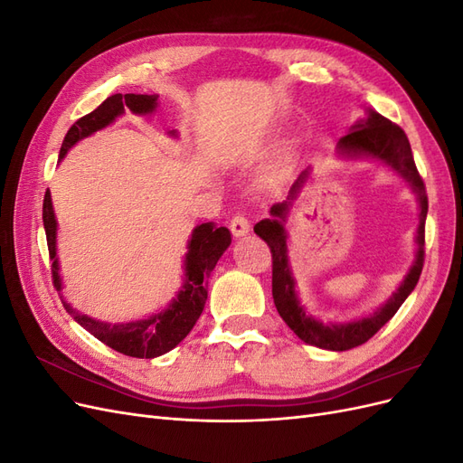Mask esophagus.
<instances>
[{
	"label": "esophagus",
	"mask_w": 463,
	"mask_h": 463,
	"mask_svg": "<svg viewBox=\"0 0 463 463\" xmlns=\"http://www.w3.org/2000/svg\"><path fill=\"white\" fill-rule=\"evenodd\" d=\"M249 220L245 218V216H233L232 218V222H230V230H232V233L235 235V237H243V235H247L249 233Z\"/></svg>",
	"instance_id": "esophagus-1"
}]
</instances>
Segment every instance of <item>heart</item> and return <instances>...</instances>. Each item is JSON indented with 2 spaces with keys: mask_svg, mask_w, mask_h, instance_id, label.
Wrapping results in <instances>:
<instances>
[{
  "mask_svg": "<svg viewBox=\"0 0 463 463\" xmlns=\"http://www.w3.org/2000/svg\"><path fill=\"white\" fill-rule=\"evenodd\" d=\"M274 181H276V179H274L272 175H269V177L264 179V185H274Z\"/></svg>",
  "mask_w": 463,
  "mask_h": 463,
  "instance_id": "1",
  "label": "heart"
}]
</instances>
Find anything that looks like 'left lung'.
I'll return each mask as SVG.
<instances>
[{
	"label": "left lung",
	"instance_id": "left-lung-1",
	"mask_svg": "<svg viewBox=\"0 0 463 463\" xmlns=\"http://www.w3.org/2000/svg\"><path fill=\"white\" fill-rule=\"evenodd\" d=\"M335 154L344 160H374L386 165L390 172L402 177L415 194L419 208V226L415 232V259L410 266L408 274L403 276L398 289L371 315L359 317L345 322H322L318 317L309 313L307 305H301L296 278L291 272V264L288 257V230L286 222L291 214L293 203L299 199V194L307 187L313 174L309 165L301 172L291 185L288 199L278 203L270 208V218L260 220L255 226V233L269 243L272 250V298L274 305L284 318L286 325L296 332L299 338L315 347L330 349V352H347V349L365 344L369 338L381 330L386 322L396 315L402 303L408 299L410 293L415 289L419 276L423 270L425 259V220H427V193L421 175H419L408 137L405 133L376 114L374 109H367L365 118L357 119L347 135L342 137L335 145Z\"/></svg>",
	"mask_w": 463,
	"mask_h": 463
}]
</instances>
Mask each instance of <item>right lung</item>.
<instances>
[{
  "label": "right lung",
  "mask_w": 463,
  "mask_h": 463,
  "mask_svg": "<svg viewBox=\"0 0 463 463\" xmlns=\"http://www.w3.org/2000/svg\"><path fill=\"white\" fill-rule=\"evenodd\" d=\"M158 108V94H114L98 106L89 116L80 118L73 123V128L67 131L63 145L60 150V160L67 156L79 141L94 135L108 125L114 123L125 114V109L133 111L137 116H150ZM167 135L177 137V131H167ZM42 220H44L48 250L52 259V278L58 291L63 289L61 274H60V259H58V220H55L52 194L46 191L44 208H42ZM232 243V233L228 228H218L214 222H204L191 232L187 241V253L184 259V279L177 296L170 301L165 309L154 313L146 318L118 322H109L92 318L73 309L71 303H67L61 296L65 311L71 315L79 325L89 330L94 338L106 344L116 352L138 357V359H154L160 357L185 338L193 330L194 322L199 320L204 303L208 298V278L213 274L216 262Z\"/></svg>",
  "instance_id": "right-lung-1"
}]
</instances>
